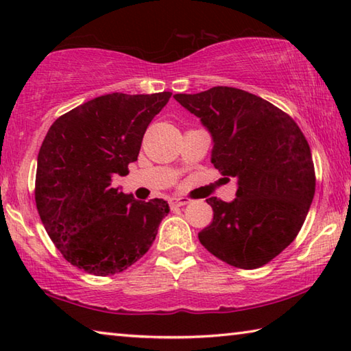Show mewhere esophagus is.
I'll list each match as a JSON object with an SVG mask.
<instances>
[{
    "instance_id": "34e87169",
    "label": "esophagus",
    "mask_w": 351,
    "mask_h": 351,
    "mask_svg": "<svg viewBox=\"0 0 351 351\" xmlns=\"http://www.w3.org/2000/svg\"><path fill=\"white\" fill-rule=\"evenodd\" d=\"M189 203H190V201L187 198H184V197H175V198H170V201H169V204H170L171 209H173V207L186 206Z\"/></svg>"
}]
</instances>
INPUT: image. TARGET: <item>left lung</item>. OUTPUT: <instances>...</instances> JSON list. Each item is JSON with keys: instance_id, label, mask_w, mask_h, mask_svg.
Segmentation results:
<instances>
[{"instance_id": "1", "label": "left lung", "mask_w": 351, "mask_h": 351, "mask_svg": "<svg viewBox=\"0 0 351 351\" xmlns=\"http://www.w3.org/2000/svg\"><path fill=\"white\" fill-rule=\"evenodd\" d=\"M210 133V162L237 181L230 203L212 197L213 219L198 234L230 266L260 268L299 234L316 190L310 145L287 112L255 94L215 86L175 94Z\"/></svg>"}]
</instances>
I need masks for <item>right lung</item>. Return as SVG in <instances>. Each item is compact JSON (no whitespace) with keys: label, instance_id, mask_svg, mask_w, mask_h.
I'll return each instance as SVG.
<instances>
[{"label":"right lung","instance_id":"add662e5","mask_svg":"<svg viewBox=\"0 0 351 351\" xmlns=\"http://www.w3.org/2000/svg\"><path fill=\"white\" fill-rule=\"evenodd\" d=\"M171 93H112L52 123L37 159L35 203L51 240L71 265L94 276L122 272L156 239L170 207L112 187L138 159L142 138Z\"/></svg>","mask_w":351,"mask_h":351}]
</instances>
